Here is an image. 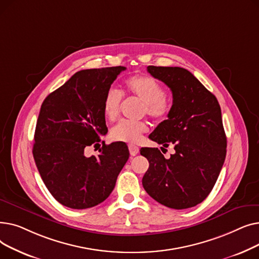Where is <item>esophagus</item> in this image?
<instances>
[{"instance_id":"esophagus-1","label":"esophagus","mask_w":259,"mask_h":259,"mask_svg":"<svg viewBox=\"0 0 259 259\" xmlns=\"http://www.w3.org/2000/svg\"><path fill=\"white\" fill-rule=\"evenodd\" d=\"M129 151H130V154L132 155V156H135L137 155L139 152H140V149H139V147H137V146H134V145H129Z\"/></svg>"}]
</instances>
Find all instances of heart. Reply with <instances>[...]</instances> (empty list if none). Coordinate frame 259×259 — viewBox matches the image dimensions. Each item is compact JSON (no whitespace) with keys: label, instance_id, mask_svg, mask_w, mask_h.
<instances>
[{"label":"heart","instance_id":"b5f03b06","mask_svg":"<svg viewBox=\"0 0 259 259\" xmlns=\"http://www.w3.org/2000/svg\"><path fill=\"white\" fill-rule=\"evenodd\" d=\"M125 89L131 97L142 102V112L155 120H166L172 110V103L165 97L166 90L159 81L148 75H134L125 81ZM122 95L120 91L110 88L105 93L103 111L109 120H114L120 111ZM148 131L146 121L120 120L110 131L112 140L137 144Z\"/></svg>","mask_w":259,"mask_h":259}]
</instances>
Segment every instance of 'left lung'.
I'll list each match as a JSON object with an SVG mask.
<instances>
[{
	"instance_id": "obj_1",
	"label": "left lung",
	"mask_w": 259,
	"mask_h": 259,
	"mask_svg": "<svg viewBox=\"0 0 259 259\" xmlns=\"http://www.w3.org/2000/svg\"><path fill=\"white\" fill-rule=\"evenodd\" d=\"M173 95L172 110L150 134V140L175 153L165 158L157 148H142L149 161L143 178L146 192L168 208L194 207L210 194L227 153V138L219 101L185 68L148 66ZM162 148V147H161Z\"/></svg>"
}]
</instances>
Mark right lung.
<instances>
[{"mask_svg": "<svg viewBox=\"0 0 259 259\" xmlns=\"http://www.w3.org/2000/svg\"><path fill=\"white\" fill-rule=\"evenodd\" d=\"M124 70H80L40 106L32 153L48 191L65 207L79 210L103 202L129 158L128 147L117 142L103 144L98 156L85 155L86 148L99 145L108 132L103 100Z\"/></svg>", "mask_w": 259, "mask_h": 259, "instance_id": "1", "label": "right lung"}]
</instances>
